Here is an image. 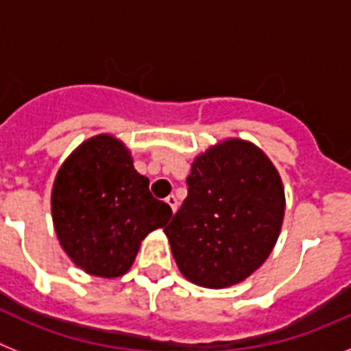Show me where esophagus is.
I'll return each instance as SVG.
<instances>
[{
	"instance_id": "34e87169",
	"label": "esophagus",
	"mask_w": 351,
	"mask_h": 351,
	"mask_svg": "<svg viewBox=\"0 0 351 351\" xmlns=\"http://www.w3.org/2000/svg\"><path fill=\"white\" fill-rule=\"evenodd\" d=\"M165 202L169 204L170 209H172V213H176V210H178L179 202H178V197H176V195H169V197L165 198Z\"/></svg>"
}]
</instances>
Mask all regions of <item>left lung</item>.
I'll list each match as a JSON object with an SVG mask.
<instances>
[{
  "label": "left lung",
  "mask_w": 351,
  "mask_h": 351,
  "mask_svg": "<svg viewBox=\"0 0 351 351\" xmlns=\"http://www.w3.org/2000/svg\"><path fill=\"white\" fill-rule=\"evenodd\" d=\"M188 197L163 228L179 271L204 288L250 278L271 255L285 218L281 176L258 145L225 138L195 156Z\"/></svg>",
  "instance_id": "8db88e82"
}]
</instances>
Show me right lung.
<instances>
[{
    "label": "right lung",
    "instance_id": "obj_1",
    "mask_svg": "<svg viewBox=\"0 0 351 351\" xmlns=\"http://www.w3.org/2000/svg\"><path fill=\"white\" fill-rule=\"evenodd\" d=\"M52 223L68 258L91 276L119 278L142 241L172 216L135 170L132 151L114 135L84 141L63 161L51 193Z\"/></svg>",
    "mask_w": 351,
    "mask_h": 351
}]
</instances>
